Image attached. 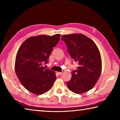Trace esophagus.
<instances>
[{"instance_id": "1", "label": "esophagus", "mask_w": 120, "mask_h": 120, "mask_svg": "<svg viewBox=\"0 0 120 120\" xmlns=\"http://www.w3.org/2000/svg\"><path fill=\"white\" fill-rule=\"evenodd\" d=\"M58 75H61L62 74V72H58Z\"/></svg>"}]
</instances>
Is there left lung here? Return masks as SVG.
Returning <instances> with one entry per match:
<instances>
[{"label":"left lung","instance_id":"obj_1","mask_svg":"<svg viewBox=\"0 0 120 120\" xmlns=\"http://www.w3.org/2000/svg\"><path fill=\"white\" fill-rule=\"evenodd\" d=\"M68 51L74 61L78 62L76 70L67 85L71 92L82 94L93 88L101 76V59L100 52L94 42L82 34L62 35Z\"/></svg>","mask_w":120,"mask_h":120}]
</instances>
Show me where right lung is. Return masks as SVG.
I'll list each match as a JSON object with an SVG mask.
<instances>
[{
	"label": "right lung",
	"mask_w": 120,
	"mask_h": 120,
	"mask_svg": "<svg viewBox=\"0 0 120 120\" xmlns=\"http://www.w3.org/2000/svg\"><path fill=\"white\" fill-rule=\"evenodd\" d=\"M60 34L32 36L24 41L16 56L15 70L23 86L37 95L47 92L56 79L54 71L42 67L47 64L51 53L58 43Z\"/></svg>",
	"instance_id": "1"
}]
</instances>
